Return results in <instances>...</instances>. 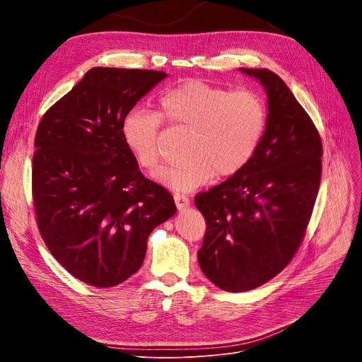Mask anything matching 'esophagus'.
<instances>
[{"label":"esophagus","mask_w":362,"mask_h":362,"mask_svg":"<svg viewBox=\"0 0 362 362\" xmlns=\"http://www.w3.org/2000/svg\"><path fill=\"white\" fill-rule=\"evenodd\" d=\"M175 202H176V206H177L179 211H180V210H185V208L189 206V204H191V201H189L187 197L180 195V194H176V195H175Z\"/></svg>","instance_id":"34e87169"}]
</instances>
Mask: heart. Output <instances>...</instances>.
Returning a JSON list of instances; mask_svg holds the SVG:
<instances>
[{"label": "heart", "mask_w": 362, "mask_h": 362, "mask_svg": "<svg viewBox=\"0 0 362 362\" xmlns=\"http://www.w3.org/2000/svg\"><path fill=\"white\" fill-rule=\"evenodd\" d=\"M160 116L132 110L123 117L122 136L145 170L158 164L157 138L161 119L191 130L183 146L185 163L164 167L156 180L176 192H191L216 175L229 177L248 164L262 139L267 110L258 93L230 90L199 81H187L163 93Z\"/></svg>", "instance_id": "heart-1"}]
</instances>
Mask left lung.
I'll return each instance as SVG.
<instances>
[{
  "instance_id": "1",
  "label": "left lung",
  "mask_w": 362,
  "mask_h": 362,
  "mask_svg": "<svg viewBox=\"0 0 362 362\" xmlns=\"http://www.w3.org/2000/svg\"><path fill=\"white\" fill-rule=\"evenodd\" d=\"M267 93V123L252 160L195 205L206 230L202 273L227 292L255 289L279 274L302 242L321 179L322 146L302 105L269 69H239Z\"/></svg>"
}]
</instances>
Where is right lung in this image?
Masks as SVG:
<instances>
[{
	"instance_id": "right-lung-1",
	"label": "right lung",
	"mask_w": 362,
	"mask_h": 362,
	"mask_svg": "<svg viewBox=\"0 0 362 362\" xmlns=\"http://www.w3.org/2000/svg\"><path fill=\"white\" fill-rule=\"evenodd\" d=\"M139 69L93 67L37 126L32 192L37 227L52 257L90 286L135 274L146 239L176 213L126 146L122 122L167 78Z\"/></svg>"
}]
</instances>
